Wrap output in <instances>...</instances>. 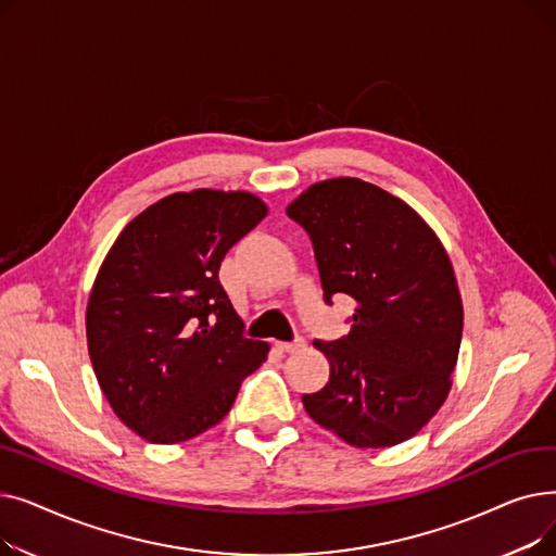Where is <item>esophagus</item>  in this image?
I'll return each instance as SVG.
<instances>
[{
    "label": "esophagus",
    "instance_id": "obj_1",
    "mask_svg": "<svg viewBox=\"0 0 556 556\" xmlns=\"http://www.w3.org/2000/svg\"><path fill=\"white\" fill-rule=\"evenodd\" d=\"M306 342L304 340H295V342H277V349L281 354H293V352H300V349H304Z\"/></svg>",
    "mask_w": 556,
    "mask_h": 556
}]
</instances>
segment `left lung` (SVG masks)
Wrapping results in <instances>:
<instances>
[{
    "label": "left lung",
    "instance_id": "left-lung-1",
    "mask_svg": "<svg viewBox=\"0 0 556 556\" xmlns=\"http://www.w3.org/2000/svg\"><path fill=\"white\" fill-rule=\"evenodd\" d=\"M286 214L308 231L325 300L356 302L352 331L313 342L331 374L302 396L308 417L356 448L410 440L446 401L462 342L442 241L410 204L358 178L315 182Z\"/></svg>",
    "mask_w": 556,
    "mask_h": 556
}]
</instances>
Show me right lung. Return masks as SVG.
<instances>
[{
    "label": "right lung",
    "mask_w": 556,
    "mask_h": 556,
    "mask_svg": "<svg viewBox=\"0 0 556 556\" xmlns=\"http://www.w3.org/2000/svg\"><path fill=\"white\" fill-rule=\"evenodd\" d=\"M248 191L170 193L105 254L85 313L97 381L141 440L178 444L216 426L270 346L243 336L220 261L266 218Z\"/></svg>",
    "instance_id": "obj_1"
}]
</instances>
